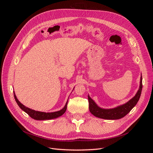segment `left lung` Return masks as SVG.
Instances as JSON below:
<instances>
[{
    "instance_id": "obj_1",
    "label": "left lung",
    "mask_w": 153,
    "mask_h": 153,
    "mask_svg": "<svg viewBox=\"0 0 153 153\" xmlns=\"http://www.w3.org/2000/svg\"><path fill=\"white\" fill-rule=\"evenodd\" d=\"M142 89V78L140 76V85L136 94L129 100L126 103L116 106L113 108H103L97 105L94 101L92 100L89 95H88L89 100V108L90 112L97 117L101 119L108 120H116L124 117L127 115L131 109L135 106L140 99Z\"/></svg>"
}]
</instances>
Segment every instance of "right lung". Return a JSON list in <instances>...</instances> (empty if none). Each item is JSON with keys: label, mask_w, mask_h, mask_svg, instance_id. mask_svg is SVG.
<instances>
[{"label": "right lung", "mask_w": 153, "mask_h": 153, "mask_svg": "<svg viewBox=\"0 0 153 153\" xmlns=\"http://www.w3.org/2000/svg\"><path fill=\"white\" fill-rule=\"evenodd\" d=\"M14 92V97H15V99L16 102L17 103L18 105L19 106V107L22 110H24L25 113L28 114L29 116L34 119L35 120H39V121H41V120H49V119H53L57 118L60 116H61L64 113H65L66 110L67 109V104H68V101L66 103L65 106L64 107L59 111H57V112H39V111H36L34 110H32L31 108H29L28 107H27L25 105L21 103L19 100H18L16 98V96L15 93V91H13Z\"/></svg>", "instance_id": "right-lung-1"}]
</instances>
